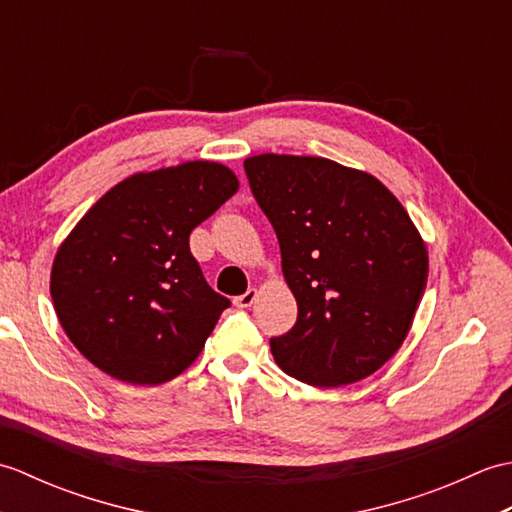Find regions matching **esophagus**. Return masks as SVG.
Wrapping results in <instances>:
<instances>
[{"instance_id": "1", "label": "esophagus", "mask_w": 512, "mask_h": 512, "mask_svg": "<svg viewBox=\"0 0 512 512\" xmlns=\"http://www.w3.org/2000/svg\"><path fill=\"white\" fill-rule=\"evenodd\" d=\"M255 299H257V290L255 288H248L244 295H239V297H235L233 299V303L237 308H250L255 303Z\"/></svg>"}]
</instances>
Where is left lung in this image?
Returning a JSON list of instances; mask_svg holds the SVG:
<instances>
[{
	"label": "left lung",
	"instance_id": "obj_1",
	"mask_svg": "<svg viewBox=\"0 0 512 512\" xmlns=\"http://www.w3.org/2000/svg\"><path fill=\"white\" fill-rule=\"evenodd\" d=\"M244 169L299 310L292 330L270 339L277 365L317 387L374 374L407 339L427 288V246L405 206L328 158L259 154Z\"/></svg>",
	"mask_w": 512,
	"mask_h": 512
}]
</instances>
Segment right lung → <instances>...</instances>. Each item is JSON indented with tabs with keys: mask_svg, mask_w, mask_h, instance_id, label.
<instances>
[{
	"mask_svg": "<svg viewBox=\"0 0 512 512\" xmlns=\"http://www.w3.org/2000/svg\"><path fill=\"white\" fill-rule=\"evenodd\" d=\"M239 189L209 160L118 182L54 257L61 328L92 365L123 383L160 385L187 369L231 306L206 284L189 235Z\"/></svg>",
	"mask_w": 512,
	"mask_h": 512,
	"instance_id": "add662e5",
	"label": "right lung"
}]
</instances>
